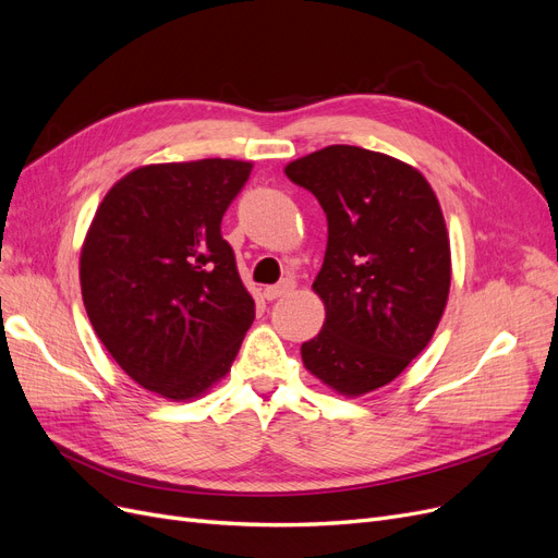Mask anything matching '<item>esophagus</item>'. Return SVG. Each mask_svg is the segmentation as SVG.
<instances>
[{
    "label": "esophagus",
    "instance_id": "1",
    "mask_svg": "<svg viewBox=\"0 0 558 558\" xmlns=\"http://www.w3.org/2000/svg\"><path fill=\"white\" fill-rule=\"evenodd\" d=\"M294 287H296V282H294L292 278H282L278 284H269V287L264 289V299H266V301H276V299H280V296L292 292Z\"/></svg>",
    "mask_w": 558,
    "mask_h": 558
}]
</instances>
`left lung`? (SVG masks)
Returning a JSON list of instances; mask_svg holds the SVG:
<instances>
[{
	"mask_svg": "<svg viewBox=\"0 0 558 558\" xmlns=\"http://www.w3.org/2000/svg\"><path fill=\"white\" fill-rule=\"evenodd\" d=\"M326 211L328 246L312 289L322 332L305 367L347 397L395 380L440 324L451 284L445 216L420 171L355 145H328L284 168Z\"/></svg>",
	"mask_w": 558,
	"mask_h": 558,
	"instance_id": "left-lung-1",
	"label": "left lung"
}]
</instances>
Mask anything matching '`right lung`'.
Instances as JSON below:
<instances>
[{"instance_id": "right-lung-1", "label": "right lung", "mask_w": 558, "mask_h": 558, "mask_svg": "<svg viewBox=\"0 0 558 558\" xmlns=\"http://www.w3.org/2000/svg\"><path fill=\"white\" fill-rule=\"evenodd\" d=\"M253 163L143 166L111 186L86 234L80 278L100 342L132 380L184 401L221 380L255 301L221 234Z\"/></svg>"}]
</instances>
